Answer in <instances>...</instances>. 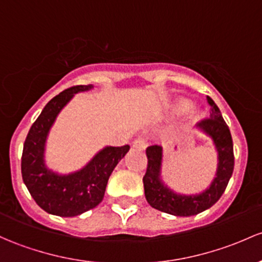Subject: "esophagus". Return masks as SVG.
<instances>
[{
    "label": "esophagus",
    "mask_w": 262,
    "mask_h": 262,
    "mask_svg": "<svg viewBox=\"0 0 262 262\" xmlns=\"http://www.w3.org/2000/svg\"><path fill=\"white\" fill-rule=\"evenodd\" d=\"M133 148H136V149H139V150H144L145 148H147V142H145V139L143 138H137L133 142Z\"/></svg>",
    "instance_id": "obj_1"
}]
</instances>
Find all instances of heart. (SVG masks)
Segmentation results:
<instances>
[{"instance_id": "obj_1", "label": "heart", "mask_w": 262, "mask_h": 262, "mask_svg": "<svg viewBox=\"0 0 262 262\" xmlns=\"http://www.w3.org/2000/svg\"><path fill=\"white\" fill-rule=\"evenodd\" d=\"M189 101L188 100H184V99H181V100H177L174 101V103L172 104V105H169V110L170 114H178V113H182L184 112V110H187L189 108Z\"/></svg>"}]
</instances>
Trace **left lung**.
<instances>
[{"instance_id":"left-lung-1","label":"left lung","mask_w":262,"mask_h":262,"mask_svg":"<svg viewBox=\"0 0 262 262\" xmlns=\"http://www.w3.org/2000/svg\"><path fill=\"white\" fill-rule=\"evenodd\" d=\"M207 103L211 106V118L197 123V128L210 137L217 152V168L213 180L207 188L198 193L176 192L162 178L163 147L150 145L147 148L148 167L143 177V184L145 198L156 210L173 216H194L212 207L224 194L235 164L232 137L219 106L210 96H207Z\"/></svg>"}]
</instances>
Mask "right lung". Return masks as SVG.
Listing matches in <instances>:
<instances>
[{
  "label": "right lung",
  "mask_w": 262,
  "mask_h": 262,
  "mask_svg": "<svg viewBox=\"0 0 262 262\" xmlns=\"http://www.w3.org/2000/svg\"><path fill=\"white\" fill-rule=\"evenodd\" d=\"M93 89L94 85H78L52 98L32 124L25 140L22 180L35 202L55 216H79L96 207L103 201L110 174L130 148L128 144L106 145L84 167L70 173H60L46 164V142L56 118L75 94Z\"/></svg>",
  "instance_id": "1"
}]
</instances>
